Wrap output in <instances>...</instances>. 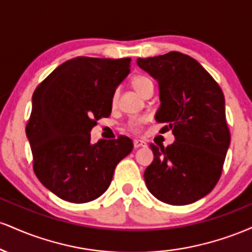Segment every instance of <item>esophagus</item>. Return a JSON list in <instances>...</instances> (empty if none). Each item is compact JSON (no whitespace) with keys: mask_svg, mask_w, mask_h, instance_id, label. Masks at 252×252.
I'll return each instance as SVG.
<instances>
[{"mask_svg":"<svg viewBox=\"0 0 252 252\" xmlns=\"http://www.w3.org/2000/svg\"><path fill=\"white\" fill-rule=\"evenodd\" d=\"M141 147H147V143L144 142V141H141V140H134V148L138 149V148H141Z\"/></svg>","mask_w":252,"mask_h":252,"instance_id":"1","label":"esophagus"}]
</instances>
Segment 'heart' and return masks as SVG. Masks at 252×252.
Returning <instances> with one entry per match:
<instances>
[{"instance_id": "obj_1", "label": "heart", "mask_w": 252, "mask_h": 252, "mask_svg": "<svg viewBox=\"0 0 252 252\" xmlns=\"http://www.w3.org/2000/svg\"><path fill=\"white\" fill-rule=\"evenodd\" d=\"M131 84L132 86H134V89L141 94V96H142L143 92L146 91L147 89L150 88V86H153V82L150 80V78H148L147 76H143V74H137V76H135L131 79ZM116 102H117V91H115L111 97V104L112 105H115ZM146 122H147V117H141V118H137V120H132L126 124V129L131 132H137L140 131L141 128H142V126Z\"/></svg>"}]
</instances>
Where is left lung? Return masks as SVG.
Here are the masks:
<instances>
[{"label": "left lung", "mask_w": 252, "mask_h": 252, "mask_svg": "<svg viewBox=\"0 0 252 252\" xmlns=\"http://www.w3.org/2000/svg\"><path fill=\"white\" fill-rule=\"evenodd\" d=\"M137 65L158 82L160 130H172L174 143L150 144L154 161L144 172L147 189L170 205L192 204L215 189L220 179L230 130L220 86L187 54L169 52L137 59Z\"/></svg>", "instance_id": "8db88e82"}]
</instances>
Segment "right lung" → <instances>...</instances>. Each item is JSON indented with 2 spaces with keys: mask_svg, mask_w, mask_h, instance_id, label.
<instances>
[{
  "mask_svg": "<svg viewBox=\"0 0 252 252\" xmlns=\"http://www.w3.org/2000/svg\"><path fill=\"white\" fill-rule=\"evenodd\" d=\"M130 58L77 57L46 77L33 94L26 126L40 182L60 199L83 204L108 189L116 166L132 150L126 136L91 143L97 121L111 114V97L129 74Z\"/></svg>",
  "mask_w": 252,
  "mask_h": 252,
  "instance_id": "right-lung-1",
  "label": "right lung"
}]
</instances>
